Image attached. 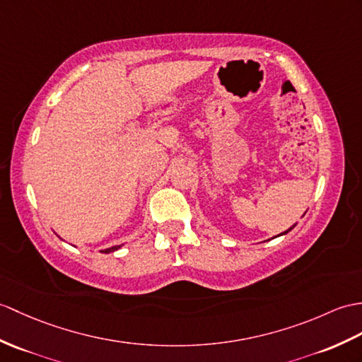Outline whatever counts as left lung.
Listing matches in <instances>:
<instances>
[{
	"mask_svg": "<svg viewBox=\"0 0 362 362\" xmlns=\"http://www.w3.org/2000/svg\"><path fill=\"white\" fill-rule=\"evenodd\" d=\"M295 226H296V223H295V225H293V226H290V228H288V230H287V231H284V233H281V234H279V236H284V234H287V233H288V231H291V230H293V228H295Z\"/></svg>",
	"mask_w": 362,
	"mask_h": 362,
	"instance_id": "obj_1",
	"label": "left lung"
}]
</instances>
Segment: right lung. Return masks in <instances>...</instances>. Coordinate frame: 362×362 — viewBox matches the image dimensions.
I'll return each instance as SVG.
<instances>
[{
    "mask_svg": "<svg viewBox=\"0 0 362 362\" xmlns=\"http://www.w3.org/2000/svg\"><path fill=\"white\" fill-rule=\"evenodd\" d=\"M123 247V243L122 245H114V247H111V248H106V250H100V253H105V255H107V253H112V251H117L119 248H122Z\"/></svg>",
    "mask_w": 362,
    "mask_h": 362,
    "instance_id": "add662e5",
    "label": "right lung"
}]
</instances>
